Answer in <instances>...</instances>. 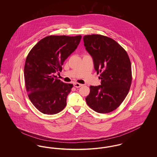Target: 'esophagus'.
<instances>
[{
    "label": "esophagus",
    "mask_w": 157,
    "mask_h": 157,
    "mask_svg": "<svg viewBox=\"0 0 157 157\" xmlns=\"http://www.w3.org/2000/svg\"><path fill=\"white\" fill-rule=\"evenodd\" d=\"M74 86L76 88H80V87L82 86V84H80V83H74Z\"/></svg>",
    "instance_id": "1"
}]
</instances>
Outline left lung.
<instances>
[{"label":"left lung","mask_w":157,"mask_h":157,"mask_svg":"<svg viewBox=\"0 0 157 157\" xmlns=\"http://www.w3.org/2000/svg\"><path fill=\"white\" fill-rule=\"evenodd\" d=\"M94 69L101 73V85L90 86L85 98L88 105L98 113L116 109L127 97L132 82L131 64L125 49L115 40L101 35L83 37Z\"/></svg>","instance_id":"obj_1"}]
</instances>
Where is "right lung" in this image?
Returning <instances> with one entry per match:
<instances>
[{
  "mask_svg": "<svg viewBox=\"0 0 157 157\" xmlns=\"http://www.w3.org/2000/svg\"><path fill=\"white\" fill-rule=\"evenodd\" d=\"M82 36H48L31 49L25 61L24 77L31 102L40 112L53 115L62 111L73 85L57 79L67 57L74 52Z\"/></svg>",
  "mask_w": 157,
  "mask_h": 157,
  "instance_id": "add662e5",
  "label": "right lung"
}]
</instances>
